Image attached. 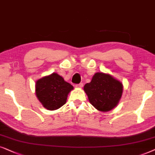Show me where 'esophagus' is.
Listing matches in <instances>:
<instances>
[{"label":"esophagus","instance_id":"1","mask_svg":"<svg viewBox=\"0 0 155 155\" xmlns=\"http://www.w3.org/2000/svg\"><path fill=\"white\" fill-rule=\"evenodd\" d=\"M83 86H84V84H82V83H80V84H76V88H82L83 87Z\"/></svg>","mask_w":155,"mask_h":155}]
</instances>
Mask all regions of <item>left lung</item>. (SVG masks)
I'll list each match as a JSON object with an SVG mask.
<instances>
[{
    "label": "left lung",
    "instance_id": "left-lung-1",
    "mask_svg": "<svg viewBox=\"0 0 155 155\" xmlns=\"http://www.w3.org/2000/svg\"><path fill=\"white\" fill-rule=\"evenodd\" d=\"M84 90L95 108L107 112L118 104L123 94V84L109 74L96 73L91 81L85 84Z\"/></svg>",
    "mask_w": 155,
    "mask_h": 155
}]
</instances>
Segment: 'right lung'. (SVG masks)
Masks as SVG:
<instances>
[{
    "mask_svg": "<svg viewBox=\"0 0 155 155\" xmlns=\"http://www.w3.org/2000/svg\"><path fill=\"white\" fill-rule=\"evenodd\" d=\"M73 88V86L66 82L61 76L53 73L36 82L35 91L43 106L54 110L65 104L68 94Z\"/></svg>",
    "mask_w": 155,
    "mask_h": 155,
    "instance_id": "1",
    "label": "right lung"
}]
</instances>
